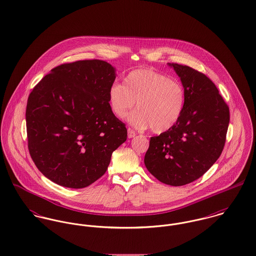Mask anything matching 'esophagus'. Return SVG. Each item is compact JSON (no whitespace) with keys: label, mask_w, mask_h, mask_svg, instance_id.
I'll use <instances>...</instances> for the list:
<instances>
[{"label":"esophagus","mask_w":256,"mask_h":256,"mask_svg":"<svg viewBox=\"0 0 256 256\" xmlns=\"http://www.w3.org/2000/svg\"><path fill=\"white\" fill-rule=\"evenodd\" d=\"M128 138L129 139H132V138H134L135 136H136V133L132 130V129H130V128H128Z\"/></svg>","instance_id":"1"}]
</instances>
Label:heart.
Wrapping results in <instances>:
<instances>
[{"label": "heart", "mask_w": 256, "mask_h": 256, "mask_svg": "<svg viewBox=\"0 0 256 256\" xmlns=\"http://www.w3.org/2000/svg\"><path fill=\"white\" fill-rule=\"evenodd\" d=\"M137 129L162 134L173 128L186 106V91L182 83L152 70L131 71L124 84L114 83L108 90V102L116 116L124 118Z\"/></svg>", "instance_id": "heart-1"}]
</instances>
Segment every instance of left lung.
<instances>
[{
    "mask_svg": "<svg viewBox=\"0 0 256 256\" xmlns=\"http://www.w3.org/2000/svg\"><path fill=\"white\" fill-rule=\"evenodd\" d=\"M167 64L185 88L186 106L173 128L150 138L144 162L158 181L184 186L202 177L221 156L230 112L215 84L204 73L178 64Z\"/></svg>",
    "mask_w": 256,
    "mask_h": 256,
    "instance_id": "1",
    "label": "left lung"
}]
</instances>
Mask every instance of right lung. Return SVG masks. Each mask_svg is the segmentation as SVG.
Listing matches in <instances>:
<instances>
[{
  "instance_id": "obj_1",
  "label": "right lung",
  "mask_w": 256,
  "mask_h": 256,
  "mask_svg": "<svg viewBox=\"0 0 256 256\" xmlns=\"http://www.w3.org/2000/svg\"><path fill=\"white\" fill-rule=\"evenodd\" d=\"M116 68L100 60L50 70L34 87L26 106L30 156L60 186H90L106 171L112 152L127 139L125 124L108 102Z\"/></svg>"
}]
</instances>
